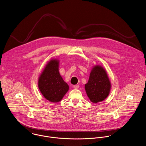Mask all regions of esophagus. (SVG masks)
<instances>
[{
    "label": "esophagus",
    "mask_w": 146,
    "mask_h": 146,
    "mask_svg": "<svg viewBox=\"0 0 146 146\" xmlns=\"http://www.w3.org/2000/svg\"><path fill=\"white\" fill-rule=\"evenodd\" d=\"M79 86L78 85H74L73 86V88H74V89H77V88H79Z\"/></svg>",
    "instance_id": "1"
}]
</instances>
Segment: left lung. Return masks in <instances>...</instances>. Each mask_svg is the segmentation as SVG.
Returning <instances> with one entry per match:
<instances>
[{
	"mask_svg": "<svg viewBox=\"0 0 146 146\" xmlns=\"http://www.w3.org/2000/svg\"><path fill=\"white\" fill-rule=\"evenodd\" d=\"M84 88L87 96L93 103L102 102L108 97L110 92L111 84L103 66L100 65L93 66Z\"/></svg>",
	"mask_w": 146,
	"mask_h": 146,
	"instance_id": "1",
	"label": "left lung"
}]
</instances>
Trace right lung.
I'll return each mask as SVG.
<instances>
[{"label":"right lung","mask_w":146,"mask_h":146,"mask_svg":"<svg viewBox=\"0 0 146 146\" xmlns=\"http://www.w3.org/2000/svg\"><path fill=\"white\" fill-rule=\"evenodd\" d=\"M59 66V59L50 60L38 79V87L40 92L51 102L60 101L69 88L60 74Z\"/></svg>","instance_id":"obj_1"}]
</instances>
